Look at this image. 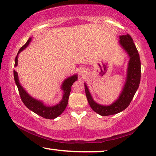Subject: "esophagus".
<instances>
[{"label":"esophagus","instance_id":"esophagus-1","mask_svg":"<svg viewBox=\"0 0 156 156\" xmlns=\"http://www.w3.org/2000/svg\"><path fill=\"white\" fill-rule=\"evenodd\" d=\"M80 74H82V75H83V74H84V72H80Z\"/></svg>","mask_w":156,"mask_h":156}]
</instances>
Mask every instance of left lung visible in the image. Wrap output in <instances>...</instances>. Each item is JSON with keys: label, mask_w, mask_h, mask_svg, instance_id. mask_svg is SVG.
Wrapping results in <instances>:
<instances>
[{"label": "left lung", "mask_w": 156, "mask_h": 156, "mask_svg": "<svg viewBox=\"0 0 156 156\" xmlns=\"http://www.w3.org/2000/svg\"><path fill=\"white\" fill-rule=\"evenodd\" d=\"M121 45L126 51L130 57L128 67L126 82L119 98L114 103L109 106L98 104L94 101L89 93L86 84H84L85 93L89 105L96 113L103 116L114 115L122 112L129 106L133 99L140 81V60L138 52L133 40L129 34L120 36L119 40Z\"/></svg>", "instance_id": "1"}]
</instances>
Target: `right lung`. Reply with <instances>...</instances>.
Returning <instances> with one entry per match:
<instances>
[{
  "mask_svg": "<svg viewBox=\"0 0 156 156\" xmlns=\"http://www.w3.org/2000/svg\"><path fill=\"white\" fill-rule=\"evenodd\" d=\"M30 40L31 38H30V39L27 41L26 43L19 50L18 55L28 45ZM17 65H18V55H17L16 59H15V67H16ZM13 74L15 82H16V84L17 85V87H18L19 94H20V99L23 102V104H24L30 110L33 111L34 113H35V114H37L40 116L43 117L44 119H54L55 118H57V116H59V115L62 114V113L65 111L68 104V99H69V94L70 91H71V87L72 86V84H73V83L75 82V81L77 80V75H74L67 78V80L63 82L62 87V88L64 91V94L63 98L60 101V103L57 104V105H55L54 106H46L44 105L42 102L37 101V100L32 98L25 91V89L23 88L22 86L20 84V83H19L18 73H17L16 70L13 71Z\"/></svg>",
  "mask_w": 156,
  "mask_h": 156,
  "instance_id": "right-lung-1",
  "label": "right lung"
}]
</instances>
